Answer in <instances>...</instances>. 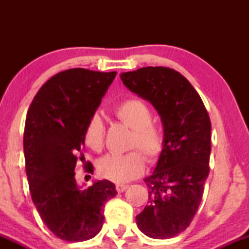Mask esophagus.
<instances>
[{
  "label": "esophagus",
  "mask_w": 249,
  "mask_h": 249,
  "mask_svg": "<svg viewBox=\"0 0 249 249\" xmlns=\"http://www.w3.org/2000/svg\"><path fill=\"white\" fill-rule=\"evenodd\" d=\"M126 188H127V186H126V185H124V184H117L116 185V190H117V192H118V193L124 192Z\"/></svg>",
  "instance_id": "1"
}]
</instances>
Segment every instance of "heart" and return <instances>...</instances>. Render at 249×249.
<instances>
[{"label": "heart", "mask_w": 249, "mask_h": 249, "mask_svg": "<svg viewBox=\"0 0 249 249\" xmlns=\"http://www.w3.org/2000/svg\"><path fill=\"white\" fill-rule=\"evenodd\" d=\"M115 115L133 130L130 147L141 150L148 162L158 160L164 151L165 136L160 127L152 124L150 107L139 99H127L115 108ZM104 136L105 126L102 118L98 115L91 116L84 131L85 144L91 150L101 151ZM97 168L102 177L121 184L142 176L145 170V159L136 150L124 154L110 153L99 159Z\"/></svg>", "instance_id": "b5f03b06"}]
</instances>
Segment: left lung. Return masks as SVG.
I'll return each instance as SVG.
<instances>
[{
	"label": "left lung",
	"mask_w": 249,
	"mask_h": 249,
	"mask_svg": "<svg viewBox=\"0 0 249 249\" xmlns=\"http://www.w3.org/2000/svg\"><path fill=\"white\" fill-rule=\"evenodd\" d=\"M121 79L158 111L165 136L160 158L144 179L148 205L136 216L137 226L150 238H173L188 227L201 201L210 173V117L196 89L178 71L141 68L121 73Z\"/></svg>",
	"instance_id": "8db88e82"
}]
</instances>
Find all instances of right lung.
Returning a JSON list of instances; mask_svg holds the SVG:
<instances>
[{
  "label": "right lung",
  "mask_w": 249,
  "mask_h": 249,
  "mask_svg": "<svg viewBox=\"0 0 249 249\" xmlns=\"http://www.w3.org/2000/svg\"><path fill=\"white\" fill-rule=\"evenodd\" d=\"M116 75L82 68L62 71L42 85L28 110L23 147L31 199L48 228L65 241L96 236L103 207L117 194L108 180L82 188L75 178L87 123Z\"/></svg>",
  "instance_id": "obj_1"
}]
</instances>
